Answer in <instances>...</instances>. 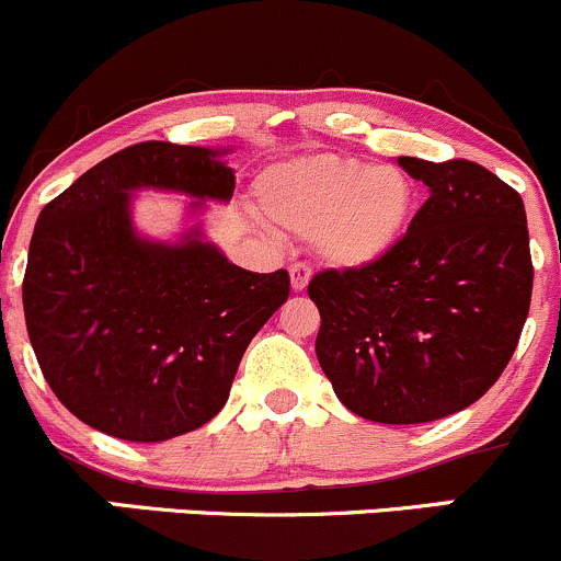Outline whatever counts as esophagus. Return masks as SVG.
Returning a JSON list of instances; mask_svg holds the SVG:
<instances>
[{
	"mask_svg": "<svg viewBox=\"0 0 561 561\" xmlns=\"http://www.w3.org/2000/svg\"><path fill=\"white\" fill-rule=\"evenodd\" d=\"M309 279H311V265H306V263H293L290 265L293 290H296V293L306 290V287H309Z\"/></svg>",
	"mask_w": 561,
	"mask_h": 561,
	"instance_id": "esophagus-1",
	"label": "esophagus"
}]
</instances>
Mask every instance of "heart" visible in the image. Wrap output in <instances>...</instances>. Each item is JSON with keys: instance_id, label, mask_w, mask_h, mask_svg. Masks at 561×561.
Listing matches in <instances>:
<instances>
[{"instance_id": "b5f03b06", "label": "heart", "mask_w": 561, "mask_h": 561, "mask_svg": "<svg viewBox=\"0 0 561 561\" xmlns=\"http://www.w3.org/2000/svg\"><path fill=\"white\" fill-rule=\"evenodd\" d=\"M255 193L271 226L311 236L317 252L339 268L387 257L416 211L414 180L403 169L328 152L274 163L257 176Z\"/></svg>"}]
</instances>
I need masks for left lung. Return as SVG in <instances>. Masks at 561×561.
<instances>
[{"label": "left lung", "instance_id": "1", "mask_svg": "<svg viewBox=\"0 0 561 561\" xmlns=\"http://www.w3.org/2000/svg\"><path fill=\"white\" fill-rule=\"evenodd\" d=\"M430 198L400 244L309 282L317 359L352 414L422 424L481 398L514 355L533 298L522 196L473 161L398 158Z\"/></svg>", "mask_w": 561, "mask_h": 561}]
</instances>
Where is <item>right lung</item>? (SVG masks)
I'll use <instances>...</instances> for the list:
<instances>
[{
	"label": "right lung",
	"instance_id": "right-lung-1",
	"mask_svg": "<svg viewBox=\"0 0 561 561\" xmlns=\"http://www.w3.org/2000/svg\"><path fill=\"white\" fill-rule=\"evenodd\" d=\"M231 150L141 141L104 158L39 211L23 314L56 398L93 430L158 444L202 427L241 355L290 296L285 268H239L193 226L180 241L134 228L137 191L231 202Z\"/></svg>",
	"mask_w": 561,
	"mask_h": 561
}]
</instances>
